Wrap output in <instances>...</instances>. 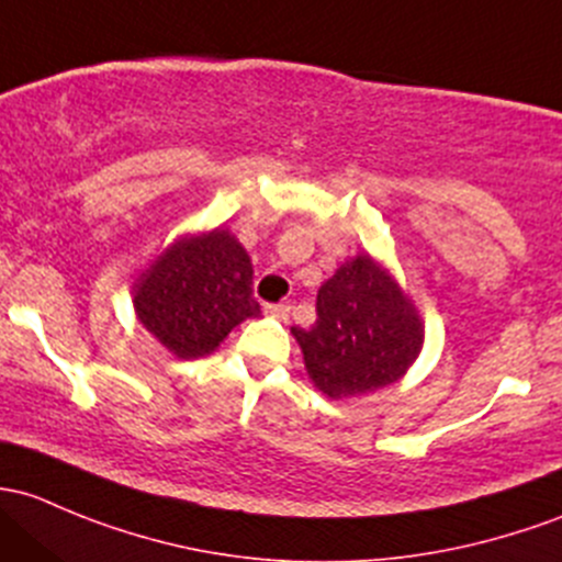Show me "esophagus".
I'll return each instance as SVG.
<instances>
[{
    "label": "esophagus",
    "mask_w": 562,
    "mask_h": 562,
    "mask_svg": "<svg viewBox=\"0 0 562 562\" xmlns=\"http://www.w3.org/2000/svg\"><path fill=\"white\" fill-rule=\"evenodd\" d=\"M263 312L269 317H277V321H288V315H291V304H263Z\"/></svg>",
    "instance_id": "1"
}]
</instances>
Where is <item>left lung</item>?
<instances>
[{"label":"left lung","mask_w":562,"mask_h":562,"mask_svg":"<svg viewBox=\"0 0 562 562\" xmlns=\"http://www.w3.org/2000/svg\"><path fill=\"white\" fill-rule=\"evenodd\" d=\"M315 312V326L293 336L312 382L330 398L393 385L423 347L415 306L369 256L323 282Z\"/></svg>","instance_id":"1"}]
</instances>
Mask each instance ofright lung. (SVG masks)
I'll return each instance as SVG.
<instances>
[{
    "mask_svg": "<svg viewBox=\"0 0 562 562\" xmlns=\"http://www.w3.org/2000/svg\"><path fill=\"white\" fill-rule=\"evenodd\" d=\"M142 326L177 358H202L234 326L261 315L252 299V263L228 232L177 241L137 285Z\"/></svg>",
    "mask_w": 562,
    "mask_h": 562,
    "instance_id": "obj_1",
    "label": "right lung"
}]
</instances>
